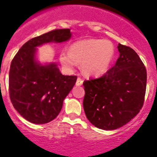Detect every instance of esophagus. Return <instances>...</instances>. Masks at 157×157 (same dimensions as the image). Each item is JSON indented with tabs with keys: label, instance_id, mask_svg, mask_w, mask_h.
Returning a JSON list of instances; mask_svg holds the SVG:
<instances>
[{
	"label": "esophagus",
	"instance_id": "1",
	"mask_svg": "<svg viewBox=\"0 0 157 157\" xmlns=\"http://www.w3.org/2000/svg\"><path fill=\"white\" fill-rule=\"evenodd\" d=\"M82 83H83V80H82L80 77H78V78L77 79V81H76V85L81 86Z\"/></svg>",
	"mask_w": 157,
	"mask_h": 157
}]
</instances>
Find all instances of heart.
<instances>
[{
  "label": "heart",
  "instance_id": "obj_1",
  "mask_svg": "<svg viewBox=\"0 0 157 157\" xmlns=\"http://www.w3.org/2000/svg\"><path fill=\"white\" fill-rule=\"evenodd\" d=\"M115 47L111 41L83 39L71 44L68 52H61L59 60L67 70H72L76 64L80 63L83 74L99 77L108 70L115 56Z\"/></svg>",
  "mask_w": 157,
  "mask_h": 157
}]
</instances>
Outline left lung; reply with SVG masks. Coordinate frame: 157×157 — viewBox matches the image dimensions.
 <instances>
[{
  "instance_id": "left-lung-1",
  "label": "left lung",
  "mask_w": 157,
  "mask_h": 157,
  "mask_svg": "<svg viewBox=\"0 0 157 157\" xmlns=\"http://www.w3.org/2000/svg\"><path fill=\"white\" fill-rule=\"evenodd\" d=\"M119 56L102 77L84 80L83 105L97 128L113 130L140 112L146 94L147 74L143 61L129 46L118 44Z\"/></svg>"
}]
</instances>
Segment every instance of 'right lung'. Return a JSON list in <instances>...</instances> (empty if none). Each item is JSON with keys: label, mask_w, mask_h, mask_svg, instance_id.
<instances>
[{"label": "right lung", "mask_w": 157, "mask_h": 157, "mask_svg": "<svg viewBox=\"0 0 157 157\" xmlns=\"http://www.w3.org/2000/svg\"><path fill=\"white\" fill-rule=\"evenodd\" d=\"M70 37L69 29L50 31L25 42L11 61L10 99L17 112L30 122L45 124L56 118L77 78L61 74L55 63H38L35 59L36 47L48 42H65Z\"/></svg>", "instance_id": "add662e5"}]
</instances>
